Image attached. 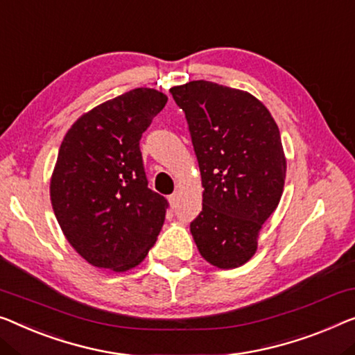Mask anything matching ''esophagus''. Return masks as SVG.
<instances>
[{"label":"esophagus","instance_id":"esophagus-1","mask_svg":"<svg viewBox=\"0 0 355 355\" xmlns=\"http://www.w3.org/2000/svg\"><path fill=\"white\" fill-rule=\"evenodd\" d=\"M178 200H180V193H178V191H175L173 194L168 196V202H171L172 207H177Z\"/></svg>","mask_w":355,"mask_h":355}]
</instances>
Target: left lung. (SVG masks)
Listing matches in <instances>:
<instances>
[{
  "instance_id": "obj_1",
  "label": "left lung",
  "mask_w": 355,
  "mask_h": 355,
  "mask_svg": "<svg viewBox=\"0 0 355 355\" xmlns=\"http://www.w3.org/2000/svg\"><path fill=\"white\" fill-rule=\"evenodd\" d=\"M171 94L187 116L202 178L193 239L205 261L239 268L255 255L261 226L284 191L279 127L260 100L239 89L200 79Z\"/></svg>"
}]
</instances>
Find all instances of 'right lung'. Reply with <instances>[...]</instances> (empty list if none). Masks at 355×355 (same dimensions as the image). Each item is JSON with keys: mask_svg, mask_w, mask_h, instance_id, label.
Masks as SVG:
<instances>
[{"mask_svg": "<svg viewBox=\"0 0 355 355\" xmlns=\"http://www.w3.org/2000/svg\"><path fill=\"white\" fill-rule=\"evenodd\" d=\"M167 95L139 87L70 127L51 178V202L71 247L92 266L124 272L145 260L168 207L148 188L141 134Z\"/></svg>", "mask_w": 355, "mask_h": 355, "instance_id": "right-lung-1", "label": "right lung"}]
</instances>
